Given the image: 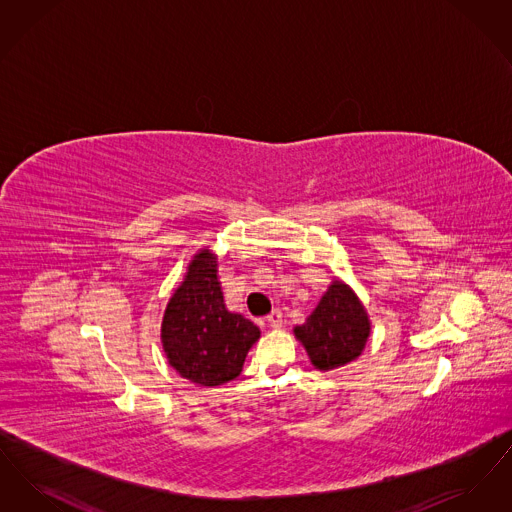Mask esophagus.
<instances>
[{
    "mask_svg": "<svg viewBox=\"0 0 512 512\" xmlns=\"http://www.w3.org/2000/svg\"><path fill=\"white\" fill-rule=\"evenodd\" d=\"M267 322L272 328H280L282 326V313L278 309H274L267 317Z\"/></svg>",
    "mask_w": 512,
    "mask_h": 512,
    "instance_id": "obj_1",
    "label": "esophagus"
}]
</instances>
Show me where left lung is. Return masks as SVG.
Segmentation results:
<instances>
[{
	"label": "left lung",
	"mask_w": 512,
	"mask_h": 512,
	"mask_svg": "<svg viewBox=\"0 0 512 512\" xmlns=\"http://www.w3.org/2000/svg\"><path fill=\"white\" fill-rule=\"evenodd\" d=\"M311 363L328 372L355 361L370 336V320L355 292L334 280L318 301L317 309L303 324L293 328Z\"/></svg>",
	"instance_id": "1"
}]
</instances>
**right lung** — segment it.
<instances>
[{
    "label": "right lung",
    "mask_w": 512,
    "mask_h": 512,
    "mask_svg": "<svg viewBox=\"0 0 512 512\" xmlns=\"http://www.w3.org/2000/svg\"><path fill=\"white\" fill-rule=\"evenodd\" d=\"M217 255L199 249L174 290L161 324L169 365L199 386H220L240 376L247 351L261 330L224 305Z\"/></svg>",
    "instance_id": "obj_1"
}]
</instances>
